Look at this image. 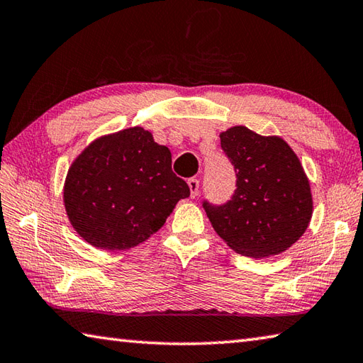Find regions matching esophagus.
I'll list each match as a JSON object with an SVG mask.
<instances>
[{
    "instance_id": "esophagus-1",
    "label": "esophagus",
    "mask_w": 363,
    "mask_h": 363,
    "mask_svg": "<svg viewBox=\"0 0 363 363\" xmlns=\"http://www.w3.org/2000/svg\"><path fill=\"white\" fill-rule=\"evenodd\" d=\"M187 184H189V189H190V196H192V199H195V196L199 195L200 181L195 179V177H190V179L187 181Z\"/></svg>"
}]
</instances>
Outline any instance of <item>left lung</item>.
<instances>
[{"mask_svg":"<svg viewBox=\"0 0 363 363\" xmlns=\"http://www.w3.org/2000/svg\"><path fill=\"white\" fill-rule=\"evenodd\" d=\"M220 146L236 171L233 199L203 203L216 233L235 252L263 259L284 252L311 222L308 176L281 136H262L245 125L222 131Z\"/></svg>","mask_w":363,"mask_h":363,"instance_id":"1","label":"left lung"}]
</instances>
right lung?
Listing matches in <instances>:
<instances>
[{
    "label": "right lung",
    "instance_id": "add662e5",
    "mask_svg": "<svg viewBox=\"0 0 363 363\" xmlns=\"http://www.w3.org/2000/svg\"><path fill=\"white\" fill-rule=\"evenodd\" d=\"M186 181L171 169V152L143 127L96 138L68 169L63 203L72 228L96 249H131L163 227Z\"/></svg>",
    "mask_w": 363,
    "mask_h": 363
}]
</instances>
